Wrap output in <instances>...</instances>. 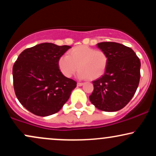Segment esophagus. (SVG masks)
<instances>
[{
	"instance_id": "34e87169",
	"label": "esophagus",
	"mask_w": 156,
	"mask_h": 156,
	"mask_svg": "<svg viewBox=\"0 0 156 156\" xmlns=\"http://www.w3.org/2000/svg\"><path fill=\"white\" fill-rule=\"evenodd\" d=\"M77 85H78V87H81V86L83 85V83H80V82H78V83H77Z\"/></svg>"
}]
</instances>
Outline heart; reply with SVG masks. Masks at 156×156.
I'll return each mask as SVG.
<instances>
[{
  "mask_svg": "<svg viewBox=\"0 0 156 156\" xmlns=\"http://www.w3.org/2000/svg\"><path fill=\"white\" fill-rule=\"evenodd\" d=\"M108 60L105 52L80 45L73 48L68 55H62L58 60V67L62 74L67 78H70L78 68V78L95 80L104 74Z\"/></svg>",
  "mask_w": 156,
  "mask_h": 156,
  "instance_id": "b5f03b06",
  "label": "heart"
}]
</instances>
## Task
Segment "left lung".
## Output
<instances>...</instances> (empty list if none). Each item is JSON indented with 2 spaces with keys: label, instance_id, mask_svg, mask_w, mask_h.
Here are the masks:
<instances>
[{
  "label": "left lung",
  "instance_id": "obj_1",
  "mask_svg": "<svg viewBox=\"0 0 156 156\" xmlns=\"http://www.w3.org/2000/svg\"><path fill=\"white\" fill-rule=\"evenodd\" d=\"M98 47L108 55L104 75L92 81L89 100L97 108L117 112L132 99L140 80L141 62L130 48L117 42H100Z\"/></svg>",
  "mask_w": 156,
  "mask_h": 156
}]
</instances>
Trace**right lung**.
<instances>
[{"label":"right lung","mask_w":156,"mask_h":156,"mask_svg":"<svg viewBox=\"0 0 156 156\" xmlns=\"http://www.w3.org/2000/svg\"><path fill=\"white\" fill-rule=\"evenodd\" d=\"M71 47L41 43L24 50L12 69L14 89L20 103L32 114H55L69 99L76 81L62 74L60 57Z\"/></svg>","instance_id":"obj_1"}]
</instances>
